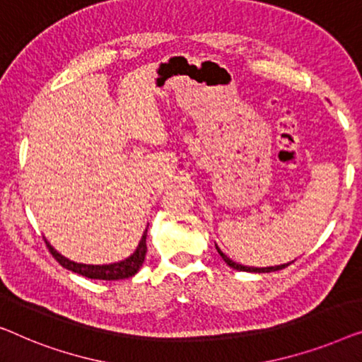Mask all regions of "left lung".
<instances>
[{"instance_id":"left-lung-1","label":"left lung","mask_w":362,"mask_h":362,"mask_svg":"<svg viewBox=\"0 0 362 362\" xmlns=\"http://www.w3.org/2000/svg\"><path fill=\"white\" fill-rule=\"evenodd\" d=\"M216 249H218V252H220V256L223 257V261H225L228 266L230 267H233V269H236V271H246V272H274V271H281V269H284V267H287L288 264H282V266H276V267H247V266H241V264H236V262H233L230 257L228 256H225V254L221 252V249L216 246Z\"/></svg>"}]
</instances>
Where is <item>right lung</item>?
I'll list each match as a JSON object with an SVG mask.
<instances>
[{
	"label": "right lung",
	"mask_w": 362,
	"mask_h": 362,
	"mask_svg": "<svg viewBox=\"0 0 362 362\" xmlns=\"http://www.w3.org/2000/svg\"><path fill=\"white\" fill-rule=\"evenodd\" d=\"M146 236H147V230L144 231V234H142L139 246H137L132 256H129L128 259H124V261L121 262L110 264V266H86V264L72 262L69 261V259H65L64 256H60V254L55 251L47 241H45V244H47L49 251L54 256L55 261H57L62 267L69 269V271L80 274V276L88 277V279H100V281H119V279L132 277L137 271H139V267L142 266V262H144V257L147 252Z\"/></svg>",
	"instance_id": "right-lung-1"
}]
</instances>
